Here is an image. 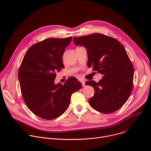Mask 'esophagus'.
I'll return each mask as SVG.
<instances>
[{
	"label": "esophagus",
	"mask_w": 151,
	"mask_h": 151,
	"mask_svg": "<svg viewBox=\"0 0 151 151\" xmlns=\"http://www.w3.org/2000/svg\"><path fill=\"white\" fill-rule=\"evenodd\" d=\"M80 82L82 83L83 86H85V80L84 79H80Z\"/></svg>",
	"instance_id": "esophagus-1"
}]
</instances>
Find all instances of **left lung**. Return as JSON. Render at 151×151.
<instances>
[{"mask_svg":"<svg viewBox=\"0 0 151 151\" xmlns=\"http://www.w3.org/2000/svg\"><path fill=\"white\" fill-rule=\"evenodd\" d=\"M74 42L86 48L88 66L103 76L98 83H85L95 91L89 100L90 106L105 114L119 110L128 100L133 87L134 68L123 46L116 39L98 33L74 37Z\"/></svg>","mask_w":151,"mask_h":151,"instance_id":"8db88e82","label":"left lung"}]
</instances>
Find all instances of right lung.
I'll list each match as a JSON object with an SVG mask.
<instances>
[{
    "label": "right lung",
    "mask_w": 151,
    "mask_h": 151,
    "mask_svg": "<svg viewBox=\"0 0 151 151\" xmlns=\"http://www.w3.org/2000/svg\"><path fill=\"white\" fill-rule=\"evenodd\" d=\"M72 37L46 39L34 44L26 52L19 69L21 93L29 109L38 117L52 120L63 114L71 96L82 85L75 77L55 85L56 72L64 68L62 57Z\"/></svg>",
    "instance_id": "1"
}]
</instances>
